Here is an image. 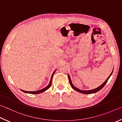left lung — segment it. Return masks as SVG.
I'll use <instances>...</instances> for the list:
<instances>
[{"mask_svg":"<svg viewBox=\"0 0 122 122\" xmlns=\"http://www.w3.org/2000/svg\"><path fill=\"white\" fill-rule=\"evenodd\" d=\"M112 72H113V71H112ZM112 73L110 74V75L108 76V78H107V80L105 81H104V82H103V84H102L101 85V86H99V87H97V88L92 89V90H89V91H83V90H80V89H79L78 88H76V87H74V86H73V85L72 84V82H71V78H70V76L68 75V76H69L70 84L71 85V86L72 87V88H73V89H74V90H76V91L79 92H80V93H83V94H92V93H97V92L98 91H99L100 90H101V89L104 86V85H105L106 84V83L107 82L108 80V79H109V78H110V76H111V75H112Z\"/></svg>","mask_w":122,"mask_h":122,"instance_id":"left-lung-1","label":"left lung"}]
</instances>
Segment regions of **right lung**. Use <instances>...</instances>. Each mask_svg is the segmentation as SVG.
Here are the masks:
<instances>
[{"instance_id": "obj_1", "label": "right lung", "mask_w": 122, "mask_h": 122, "mask_svg": "<svg viewBox=\"0 0 122 122\" xmlns=\"http://www.w3.org/2000/svg\"><path fill=\"white\" fill-rule=\"evenodd\" d=\"M55 72H53V74H52V76H51V79H50V83H49V84L46 87H45L44 88L42 89H41V90H39V91H34V92H28V91H23V90H21L22 92H23L25 93H30V94H39V93H41L42 92H44L45 91L47 90V89H49L50 87H51V84H52V76H53V74H54Z\"/></svg>"}]
</instances>
